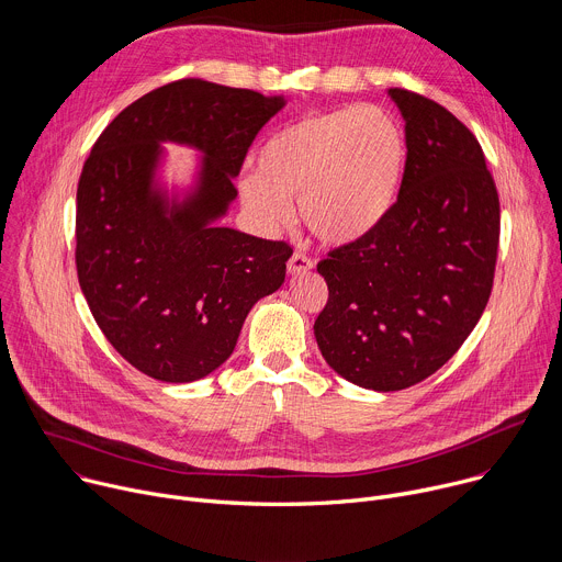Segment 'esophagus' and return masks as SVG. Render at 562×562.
<instances>
[{
    "instance_id": "esophagus-1",
    "label": "esophagus",
    "mask_w": 562,
    "mask_h": 562,
    "mask_svg": "<svg viewBox=\"0 0 562 562\" xmlns=\"http://www.w3.org/2000/svg\"><path fill=\"white\" fill-rule=\"evenodd\" d=\"M286 269H289L291 276H302V273L313 269V260L308 256H304V254H293L289 265H286Z\"/></svg>"
}]
</instances>
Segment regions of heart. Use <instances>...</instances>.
Here are the masks:
<instances>
[{"mask_svg": "<svg viewBox=\"0 0 562 562\" xmlns=\"http://www.w3.org/2000/svg\"><path fill=\"white\" fill-rule=\"evenodd\" d=\"M407 135L382 106H342L300 117L258 150V173L237 180L247 211L278 228L297 198L302 222L329 245H353L395 209L407 171Z\"/></svg>", "mask_w": 562, "mask_h": 562, "instance_id": "1", "label": "heart"}]
</instances>
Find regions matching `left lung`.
<instances>
[{
    "label": "left lung",
    "mask_w": 562,
    "mask_h": 562,
    "mask_svg": "<svg viewBox=\"0 0 562 562\" xmlns=\"http://www.w3.org/2000/svg\"><path fill=\"white\" fill-rule=\"evenodd\" d=\"M389 95L405 117L403 189L378 231L317 262L329 300L313 325L327 364L373 391L414 386L462 347L490 302L501 239L473 133L425 95Z\"/></svg>",
    "instance_id": "8db88e82"
}]
</instances>
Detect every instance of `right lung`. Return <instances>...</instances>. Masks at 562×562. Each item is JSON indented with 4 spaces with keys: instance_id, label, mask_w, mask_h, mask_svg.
Segmentation results:
<instances>
[{
    "instance_id": "add662e5",
    "label": "right lung",
    "mask_w": 562,
    "mask_h": 562,
    "mask_svg": "<svg viewBox=\"0 0 562 562\" xmlns=\"http://www.w3.org/2000/svg\"><path fill=\"white\" fill-rule=\"evenodd\" d=\"M284 106L249 89L178 79L126 106L77 184L75 267L98 327L137 371L193 382L233 353L251 306L284 282L293 249L215 222L260 128ZM159 140L205 153L180 203L154 182Z\"/></svg>"
}]
</instances>
